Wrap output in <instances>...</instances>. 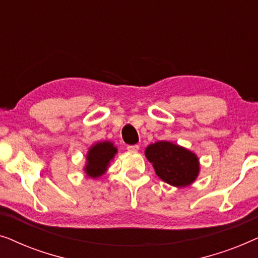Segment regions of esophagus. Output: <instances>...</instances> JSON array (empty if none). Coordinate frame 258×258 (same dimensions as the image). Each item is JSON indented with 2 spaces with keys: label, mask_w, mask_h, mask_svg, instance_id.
<instances>
[{
  "label": "esophagus",
  "mask_w": 258,
  "mask_h": 258,
  "mask_svg": "<svg viewBox=\"0 0 258 258\" xmlns=\"http://www.w3.org/2000/svg\"><path fill=\"white\" fill-rule=\"evenodd\" d=\"M129 151H132V153H136L137 150L140 149V147L137 146V144H135V146H128V148H126Z\"/></svg>",
  "instance_id": "esophagus-1"
}]
</instances>
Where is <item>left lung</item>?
I'll use <instances>...</instances> for the list:
<instances>
[{
	"instance_id": "1",
	"label": "left lung",
	"mask_w": 258,
	"mask_h": 258,
	"mask_svg": "<svg viewBox=\"0 0 258 258\" xmlns=\"http://www.w3.org/2000/svg\"><path fill=\"white\" fill-rule=\"evenodd\" d=\"M147 160L162 181L176 188L192 184L200 174V158L186 148L169 141H158L144 150Z\"/></svg>"
}]
</instances>
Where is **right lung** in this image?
Masks as SVG:
<instances>
[{
    "label": "right lung",
    "mask_w": 258,
    "mask_h": 258,
    "mask_svg": "<svg viewBox=\"0 0 258 258\" xmlns=\"http://www.w3.org/2000/svg\"><path fill=\"white\" fill-rule=\"evenodd\" d=\"M116 154H117V147H115L110 141L93 144L87 151L83 171L90 178L101 177L107 172L110 162L114 160Z\"/></svg>",
    "instance_id": "add662e5"
}]
</instances>
